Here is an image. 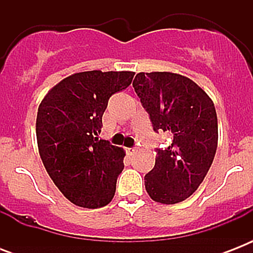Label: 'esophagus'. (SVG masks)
Instances as JSON below:
<instances>
[{
	"mask_svg": "<svg viewBox=\"0 0 253 253\" xmlns=\"http://www.w3.org/2000/svg\"><path fill=\"white\" fill-rule=\"evenodd\" d=\"M136 148H127L126 150V152H127V155H130V156H132V155L135 154V152H136Z\"/></svg>",
	"mask_w": 253,
	"mask_h": 253,
	"instance_id": "1",
	"label": "esophagus"
}]
</instances>
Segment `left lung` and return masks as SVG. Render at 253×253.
<instances>
[{
    "mask_svg": "<svg viewBox=\"0 0 253 253\" xmlns=\"http://www.w3.org/2000/svg\"><path fill=\"white\" fill-rule=\"evenodd\" d=\"M156 132L170 143L156 148L146 190L156 202L178 204L196 192L218 146V119L211 98L190 79L172 72L138 73L132 83Z\"/></svg>",
    "mask_w": 253,
    "mask_h": 253,
    "instance_id": "obj_1",
    "label": "left lung"
}]
</instances>
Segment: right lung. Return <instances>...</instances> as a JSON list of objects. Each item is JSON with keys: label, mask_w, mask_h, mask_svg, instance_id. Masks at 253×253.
Segmentation results:
<instances>
[{"label": "right lung", "mask_w": 253, "mask_h": 253, "mask_svg": "<svg viewBox=\"0 0 253 253\" xmlns=\"http://www.w3.org/2000/svg\"><path fill=\"white\" fill-rule=\"evenodd\" d=\"M134 72L75 73L39 105L37 140L42 162L59 190L86 209L106 206L123 170L125 151L98 138L109 98L131 84Z\"/></svg>", "instance_id": "1"}]
</instances>
